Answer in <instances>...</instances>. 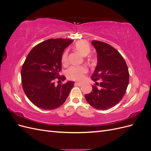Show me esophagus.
<instances>
[{"label": "esophagus", "instance_id": "1", "mask_svg": "<svg viewBox=\"0 0 151 151\" xmlns=\"http://www.w3.org/2000/svg\"><path fill=\"white\" fill-rule=\"evenodd\" d=\"M82 83H75V85H77V86H82Z\"/></svg>", "mask_w": 151, "mask_h": 151}]
</instances>
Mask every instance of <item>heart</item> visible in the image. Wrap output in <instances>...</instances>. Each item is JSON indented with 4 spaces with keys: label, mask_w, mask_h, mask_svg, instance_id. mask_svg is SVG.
Here are the masks:
<instances>
[{
    "label": "heart",
    "mask_w": 151,
    "mask_h": 151,
    "mask_svg": "<svg viewBox=\"0 0 151 151\" xmlns=\"http://www.w3.org/2000/svg\"><path fill=\"white\" fill-rule=\"evenodd\" d=\"M74 48L77 52H78L83 56H86L89 53L90 47L89 43L85 41H79L76 43ZM68 61V53L65 52L63 54L62 62L63 63H66ZM87 72V68L84 66H72L67 71V75L68 78L79 81L84 78V74Z\"/></svg>",
    "instance_id": "b5f03b06"
}]
</instances>
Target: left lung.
Listing matches in <instances>:
<instances>
[{
    "instance_id": "1",
    "label": "left lung",
    "mask_w": 151,
    "mask_h": 151,
    "mask_svg": "<svg viewBox=\"0 0 151 151\" xmlns=\"http://www.w3.org/2000/svg\"><path fill=\"white\" fill-rule=\"evenodd\" d=\"M91 44L96 51L97 65L91 78L102 81L99 88L93 86L92 91L86 94L85 98L93 108L104 110L115 106L124 96L129 72L124 58L115 48L99 41L93 40Z\"/></svg>"
}]
</instances>
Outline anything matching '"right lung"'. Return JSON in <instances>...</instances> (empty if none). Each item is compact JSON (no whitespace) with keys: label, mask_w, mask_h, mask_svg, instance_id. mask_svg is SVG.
<instances>
[{"label":"right lung","mask_w":151,"mask_h":151,"mask_svg":"<svg viewBox=\"0 0 151 151\" xmlns=\"http://www.w3.org/2000/svg\"><path fill=\"white\" fill-rule=\"evenodd\" d=\"M72 42L69 39H49L38 44L27 56L21 70L22 86L26 96L37 107L45 110L57 108L69 95L74 81L56 86L54 80L61 78L62 54Z\"/></svg>","instance_id":"1"}]
</instances>
